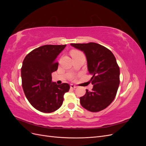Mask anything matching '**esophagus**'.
Returning a JSON list of instances; mask_svg holds the SVG:
<instances>
[{"mask_svg": "<svg viewBox=\"0 0 146 146\" xmlns=\"http://www.w3.org/2000/svg\"><path fill=\"white\" fill-rule=\"evenodd\" d=\"M70 88H72V89H75V88H77V86L76 85H73V84H71V85H70Z\"/></svg>", "mask_w": 146, "mask_h": 146, "instance_id": "1", "label": "esophagus"}]
</instances>
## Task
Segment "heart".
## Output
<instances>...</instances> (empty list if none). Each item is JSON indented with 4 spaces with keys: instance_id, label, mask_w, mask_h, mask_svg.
<instances>
[{
    "instance_id": "obj_1",
    "label": "heart",
    "mask_w": 146,
    "mask_h": 146,
    "mask_svg": "<svg viewBox=\"0 0 146 146\" xmlns=\"http://www.w3.org/2000/svg\"><path fill=\"white\" fill-rule=\"evenodd\" d=\"M80 53H81L80 52H79L78 50H74L71 53V55H74V54H80Z\"/></svg>"
}]
</instances>
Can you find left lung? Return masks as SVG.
I'll return each instance as SVG.
<instances>
[{
	"label": "left lung",
	"instance_id": "8db88e82",
	"mask_svg": "<svg viewBox=\"0 0 146 146\" xmlns=\"http://www.w3.org/2000/svg\"><path fill=\"white\" fill-rule=\"evenodd\" d=\"M86 55L92 91L80 98L82 107L91 112H98L109 106L114 99L120 83V69L115 56L107 48L95 42L70 44Z\"/></svg>",
	"mask_w": 146,
	"mask_h": 146
}]
</instances>
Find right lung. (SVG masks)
<instances>
[{
    "label": "right lung",
    "instance_id": "1",
    "mask_svg": "<svg viewBox=\"0 0 146 146\" xmlns=\"http://www.w3.org/2000/svg\"><path fill=\"white\" fill-rule=\"evenodd\" d=\"M65 45H44L30 52L21 68L22 85L30 104L39 111L52 113L63 104L68 92V83L57 85L52 82V73L58 69L56 58Z\"/></svg>",
    "mask_w": 146,
    "mask_h": 146
}]
</instances>
